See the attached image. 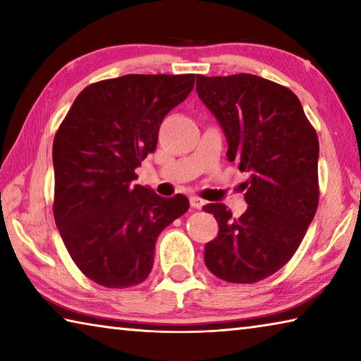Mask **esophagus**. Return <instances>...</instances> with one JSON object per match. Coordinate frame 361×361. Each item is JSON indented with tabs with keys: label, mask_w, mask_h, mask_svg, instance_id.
Segmentation results:
<instances>
[{
	"label": "esophagus",
	"mask_w": 361,
	"mask_h": 361,
	"mask_svg": "<svg viewBox=\"0 0 361 361\" xmlns=\"http://www.w3.org/2000/svg\"><path fill=\"white\" fill-rule=\"evenodd\" d=\"M189 204H191L192 209H202V207L205 205L204 200L199 199V197H195V195H191V197H189Z\"/></svg>",
	"instance_id": "obj_1"
}]
</instances>
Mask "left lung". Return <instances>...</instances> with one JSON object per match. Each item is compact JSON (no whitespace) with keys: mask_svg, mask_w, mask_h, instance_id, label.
<instances>
[{"mask_svg":"<svg viewBox=\"0 0 361 361\" xmlns=\"http://www.w3.org/2000/svg\"><path fill=\"white\" fill-rule=\"evenodd\" d=\"M199 99L216 116L229 161L248 172L247 212L234 218L209 204L218 235L205 245V266L229 283H255L282 269L319 207V137L288 87L239 73L197 75Z\"/></svg>","mask_w":361,"mask_h":361,"instance_id":"8db88e82","label":"left lung"}]
</instances>
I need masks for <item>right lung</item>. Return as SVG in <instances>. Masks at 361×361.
I'll return each mask as SVG.
<instances>
[{
    "label": "right lung",
    "mask_w": 361,
    "mask_h": 361,
    "mask_svg": "<svg viewBox=\"0 0 361 361\" xmlns=\"http://www.w3.org/2000/svg\"><path fill=\"white\" fill-rule=\"evenodd\" d=\"M194 81L195 75H126L94 82L59 127L54 218L71 259L95 283H142L159 234L189 209L183 194L164 199L133 180L156 151L164 118Z\"/></svg>",
    "instance_id": "1"
}]
</instances>
